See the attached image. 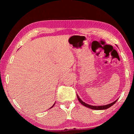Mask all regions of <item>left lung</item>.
I'll return each mask as SVG.
<instances>
[{
  "label": "left lung",
  "mask_w": 134,
  "mask_h": 134,
  "mask_svg": "<svg viewBox=\"0 0 134 134\" xmlns=\"http://www.w3.org/2000/svg\"><path fill=\"white\" fill-rule=\"evenodd\" d=\"M77 99L79 100V101L80 102L81 104H82L83 106H86V107L87 108H89L90 109H94V110H103V109H108L109 108H110V106H112V105H114V104L116 102V100H115L113 102L111 103L110 104H108V105H103V106H92V105H88V104L86 103L81 100V99L79 97V96L77 94Z\"/></svg>",
  "instance_id": "8db88e82"
}]
</instances>
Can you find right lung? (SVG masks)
I'll list each match as a JSON object with an SVG mask.
<instances>
[{"label":"right lung","mask_w":134,"mask_h":134,"mask_svg":"<svg viewBox=\"0 0 134 134\" xmlns=\"http://www.w3.org/2000/svg\"><path fill=\"white\" fill-rule=\"evenodd\" d=\"M55 103H54V105H53V106H51V108H53V106H54V105H55Z\"/></svg>","instance_id":"1"}]
</instances>
